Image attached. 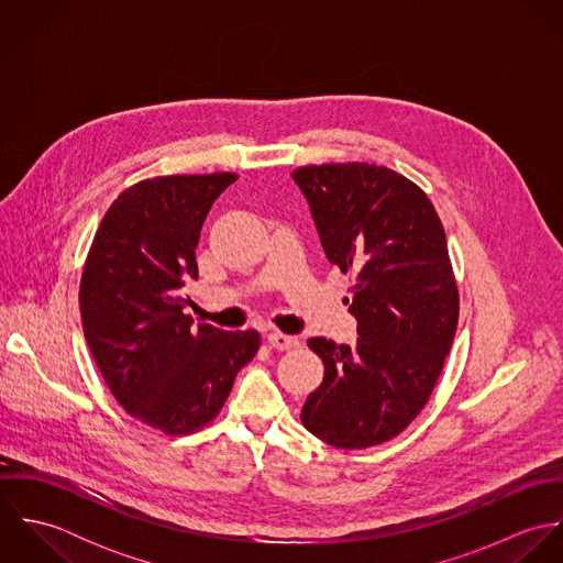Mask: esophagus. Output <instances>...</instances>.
<instances>
[{
	"label": "esophagus",
	"instance_id": "esophagus-1",
	"mask_svg": "<svg viewBox=\"0 0 563 563\" xmlns=\"http://www.w3.org/2000/svg\"><path fill=\"white\" fill-rule=\"evenodd\" d=\"M266 340H268L271 346H275V349H279V351H288V349L299 346V340H297L295 335H286V333H279V331L268 333Z\"/></svg>",
	"mask_w": 563,
	"mask_h": 563
}]
</instances>
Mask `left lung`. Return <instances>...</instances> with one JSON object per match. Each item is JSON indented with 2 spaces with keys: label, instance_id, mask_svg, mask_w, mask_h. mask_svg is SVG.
<instances>
[{
  "label": "left lung",
  "instance_id": "left-lung-1",
  "mask_svg": "<svg viewBox=\"0 0 563 563\" xmlns=\"http://www.w3.org/2000/svg\"><path fill=\"white\" fill-rule=\"evenodd\" d=\"M331 264L351 275L357 342L310 338L322 384L303 427L338 449L393 440L429 401L451 351L460 295L429 197L388 166L346 162L292 170Z\"/></svg>",
  "mask_w": 563,
  "mask_h": 563
}]
</instances>
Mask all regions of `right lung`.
Returning a JSON list of instances; mask_svg holds the SVG:
<instances>
[{
	"label": "right lung",
	"mask_w": 563,
	"mask_h": 563,
	"mask_svg": "<svg viewBox=\"0 0 563 563\" xmlns=\"http://www.w3.org/2000/svg\"><path fill=\"white\" fill-rule=\"evenodd\" d=\"M234 173L166 175L123 190L92 239L80 282L84 338L119 405L168 435L208 424L260 349V333L184 314L195 249Z\"/></svg>",
	"instance_id": "right-lung-1"
}]
</instances>
